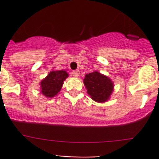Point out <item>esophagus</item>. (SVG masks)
I'll use <instances>...</instances> for the list:
<instances>
[{
  "label": "esophagus",
  "instance_id": "34e87169",
  "mask_svg": "<svg viewBox=\"0 0 159 159\" xmlns=\"http://www.w3.org/2000/svg\"><path fill=\"white\" fill-rule=\"evenodd\" d=\"M72 74L74 77H79L80 72L79 71H73V72H72Z\"/></svg>",
  "mask_w": 159,
  "mask_h": 159
}]
</instances>
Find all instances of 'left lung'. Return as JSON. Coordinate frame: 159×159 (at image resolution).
Returning <instances> with one entry per match:
<instances>
[{
    "label": "left lung",
    "mask_w": 159,
    "mask_h": 159,
    "mask_svg": "<svg viewBox=\"0 0 159 159\" xmlns=\"http://www.w3.org/2000/svg\"><path fill=\"white\" fill-rule=\"evenodd\" d=\"M83 82L87 90V93L95 102H106L110 99L113 92L114 84L108 77L95 71L86 74Z\"/></svg>",
    "instance_id": "left-lung-1"
}]
</instances>
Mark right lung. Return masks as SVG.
I'll list each match as a JSON object with an SVG mask.
<instances>
[{"label": "right lung", "mask_w": 159, "mask_h": 159, "mask_svg": "<svg viewBox=\"0 0 159 159\" xmlns=\"http://www.w3.org/2000/svg\"><path fill=\"white\" fill-rule=\"evenodd\" d=\"M68 77L66 71H52L40 82L41 93L46 97L51 98L60 92L63 82Z\"/></svg>", "instance_id": "1"}]
</instances>
